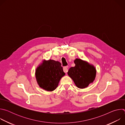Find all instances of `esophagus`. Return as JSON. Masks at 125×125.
Wrapping results in <instances>:
<instances>
[{"instance_id": "obj_1", "label": "esophagus", "mask_w": 125, "mask_h": 125, "mask_svg": "<svg viewBox=\"0 0 125 125\" xmlns=\"http://www.w3.org/2000/svg\"><path fill=\"white\" fill-rule=\"evenodd\" d=\"M68 66H65V67H64V68H63V71L65 73H67L68 72Z\"/></svg>"}]
</instances>
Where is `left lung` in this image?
I'll return each mask as SVG.
<instances>
[{
	"label": "left lung",
	"instance_id": "left-lung-1",
	"mask_svg": "<svg viewBox=\"0 0 125 125\" xmlns=\"http://www.w3.org/2000/svg\"><path fill=\"white\" fill-rule=\"evenodd\" d=\"M74 63L75 66L69 69L68 75L78 87L85 88L95 79L96 70L94 66L80 59H76Z\"/></svg>",
	"mask_w": 125,
	"mask_h": 125
}]
</instances>
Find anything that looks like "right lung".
Listing matches in <instances>:
<instances>
[{
  "instance_id": "add662e5",
  "label": "right lung",
  "mask_w": 125,
  "mask_h": 125,
  "mask_svg": "<svg viewBox=\"0 0 125 125\" xmlns=\"http://www.w3.org/2000/svg\"><path fill=\"white\" fill-rule=\"evenodd\" d=\"M65 75L60 62L53 60L43 61L35 71L39 85L47 91L55 90L60 79Z\"/></svg>"
}]
</instances>
